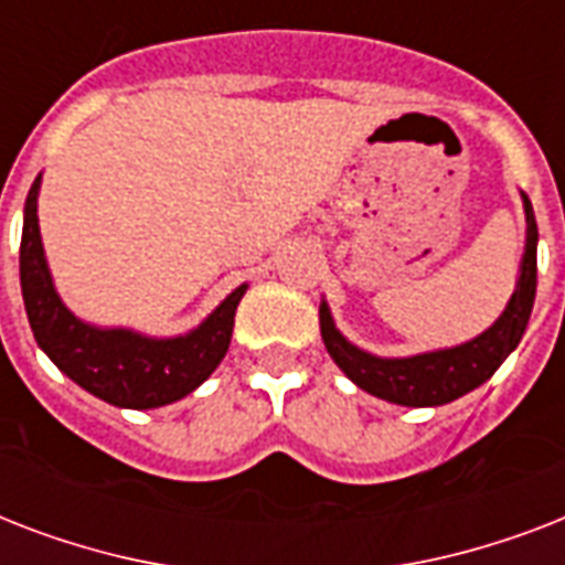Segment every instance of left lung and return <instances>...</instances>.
Listing matches in <instances>:
<instances>
[{
	"instance_id": "8db88e82",
	"label": "left lung",
	"mask_w": 565,
	"mask_h": 565,
	"mask_svg": "<svg viewBox=\"0 0 565 565\" xmlns=\"http://www.w3.org/2000/svg\"><path fill=\"white\" fill-rule=\"evenodd\" d=\"M522 207H525V255L519 264L516 290L510 296L508 308L492 322L487 331H481L472 340L448 349H434V352L407 354V358H381L361 345H354L343 331L337 328L328 301L319 305V331L326 343L331 361L345 372L349 381L361 386L363 393L384 398V402L404 404V407H439L472 393L475 386L490 381L492 372L508 361L525 334L527 319L534 310L536 296V231L534 207L522 193Z\"/></svg>"
}]
</instances>
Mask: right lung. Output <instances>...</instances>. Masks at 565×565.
<instances>
[{"mask_svg": "<svg viewBox=\"0 0 565 565\" xmlns=\"http://www.w3.org/2000/svg\"><path fill=\"white\" fill-rule=\"evenodd\" d=\"M34 179L22 211L20 284L29 326L46 358L70 381L102 402L128 411L163 407L202 386L228 352L234 313L248 284H239L213 313L179 337H149L135 328H102L84 322L57 296L40 237Z\"/></svg>", "mask_w": 565, "mask_h": 565, "instance_id": "right-lung-1", "label": "right lung"}]
</instances>
